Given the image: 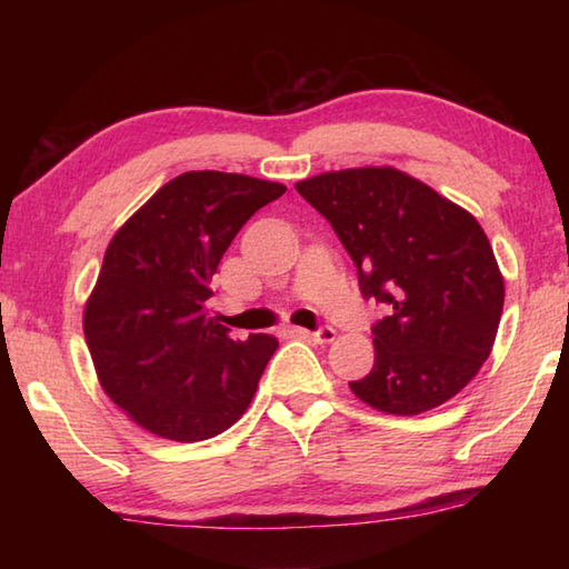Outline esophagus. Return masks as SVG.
I'll list each match as a JSON object with an SVG mask.
<instances>
[{"mask_svg": "<svg viewBox=\"0 0 569 569\" xmlns=\"http://www.w3.org/2000/svg\"><path fill=\"white\" fill-rule=\"evenodd\" d=\"M296 336H301V339H311L316 343H331L336 339V331L331 326H321L319 331H306V329H293Z\"/></svg>", "mask_w": 569, "mask_h": 569, "instance_id": "34e87169", "label": "esophagus"}]
</instances>
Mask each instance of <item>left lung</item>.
<instances>
[{"mask_svg": "<svg viewBox=\"0 0 569 569\" xmlns=\"http://www.w3.org/2000/svg\"><path fill=\"white\" fill-rule=\"evenodd\" d=\"M359 268L373 326V369L351 381L369 407L413 417L467 387L489 359L505 278L477 218L397 168H351L296 182Z\"/></svg>", "mask_w": 569, "mask_h": 569, "instance_id": "obj_1", "label": "left lung"}]
</instances>
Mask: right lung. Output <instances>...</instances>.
Here are the masks:
<instances>
[{"instance_id": "right-lung-1", "label": "right lung", "mask_w": 569, "mask_h": 569, "mask_svg": "<svg viewBox=\"0 0 569 569\" xmlns=\"http://www.w3.org/2000/svg\"><path fill=\"white\" fill-rule=\"evenodd\" d=\"M286 186L190 170L166 182L104 250L84 339L108 397L150 435L203 441L243 417L278 341L230 339L210 281L238 230Z\"/></svg>"}]
</instances>
